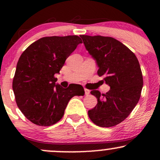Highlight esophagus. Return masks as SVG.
Masks as SVG:
<instances>
[{
    "mask_svg": "<svg viewBox=\"0 0 160 160\" xmlns=\"http://www.w3.org/2000/svg\"><path fill=\"white\" fill-rule=\"evenodd\" d=\"M84 90H85V95H89V93H90V91H89V89H84Z\"/></svg>",
    "mask_w": 160,
    "mask_h": 160,
    "instance_id": "esophagus-1",
    "label": "esophagus"
}]
</instances>
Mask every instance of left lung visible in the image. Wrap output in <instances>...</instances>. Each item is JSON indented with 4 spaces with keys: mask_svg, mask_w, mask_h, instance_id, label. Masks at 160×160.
Segmentation results:
<instances>
[{
    "mask_svg": "<svg viewBox=\"0 0 160 160\" xmlns=\"http://www.w3.org/2000/svg\"><path fill=\"white\" fill-rule=\"evenodd\" d=\"M86 50L95 60L98 76L111 87L106 94L91 91L98 100L88 111L90 120L101 127L120 123L138 102L143 77L135 55L119 40L103 36L80 35Z\"/></svg>",
    "mask_w": 160,
    "mask_h": 160,
    "instance_id": "1",
    "label": "left lung"
}]
</instances>
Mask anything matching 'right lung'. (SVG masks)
<instances>
[{"label":"right lung","mask_w":160,"mask_h":160,"mask_svg":"<svg viewBox=\"0 0 160 160\" xmlns=\"http://www.w3.org/2000/svg\"><path fill=\"white\" fill-rule=\"evenodd\" d=\"M82 40L77 35L45 37L29 46L18 61L12 80L17 106L33 123L49 126L63 117L75 95H84L83 88L71 84L67 89L57 83L56 74Z\"/></svg>","instance_id":"1"}]
</instances>
